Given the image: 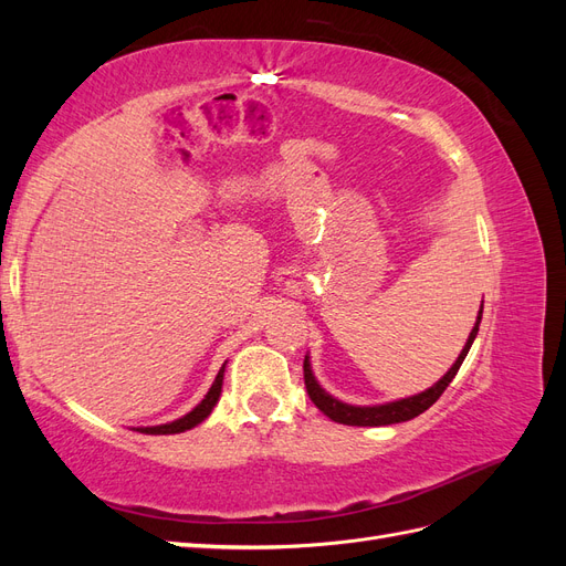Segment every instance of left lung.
<instances>
[{
  "mask_svg": "<svg viewBox=\"0 0 566 566\" xmlns=\"http://www.w3.org/2000/svg\"><path fill=\"white\" fill-rule=\"evenodd\" d=\"M482 310H484V302H482ZM482 310L476 314V323L474 328L465 342V347H462L460 356L455 358V364L449 368V373L443 375V378L432 385L430 389H424L416 397H408V399H399V401H389V403H380V406H352V403H342L335 397H331L328 391H325L312 373V364H310V356H304V385H306V394H310V399L316 403V408L321 410L323 416H328L331 420L339 422V424H356V427H382V424H397V422H406V420H413L420 413H424L427 408H430L441 394L451 385V380L455 378V373L460 370L462 361H465V356L472 347V342L479 333V323H482Z\"/></svg>",
  "mask_w": 566,
  "mask_h": 566,
  "instance_id": "left-lung-1",
  "label": "left lung"
}]
</instances>
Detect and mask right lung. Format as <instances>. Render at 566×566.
<instances>
[{
    "mask_svg": "<svg viewBox=\"0 0 566 566\" xmlns=\"http://www.w3.org/2000/svg\"><path fill=\"white\" fill-rule=\"evenodd\" d=\"M224 366H227V364H224ZM224 366L219 368V373H217V378H214V382H212L210 391L205 394V399H202V401L191 410V413H186L184 418L172 420V422H167V424L139 427V430H136V432H144V434H179V432H186V430H191V427L200 424L205 418H208V416L212 413V408H214V406H217V401H219L221 382H224Z\"/></svg>",
    "mask_w": 566,
    "mask_h": 566,
    "instance_id": "add662e5",
    "label": "right lung"
}]
</instances>
